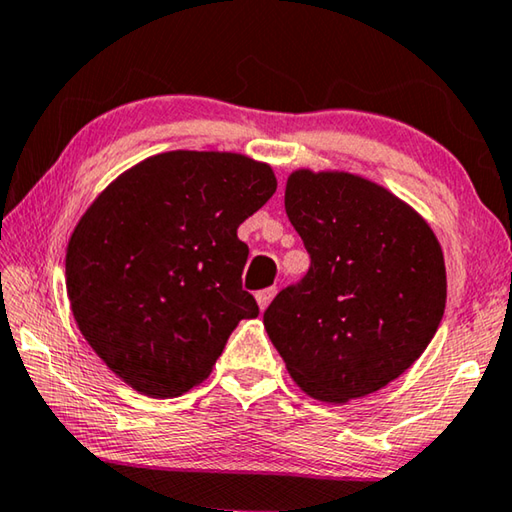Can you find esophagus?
Masks as SVG:
<instances>
[{"mask_svg": "<svg viewBox=\"0 0 512 512\" xmlns=\"http://www.w3.org/2000/svg\"><path fill=\"white\" fill-rule=\"evenodd\" d=\"M275 293H277V289L275 287H268V289H264V291H257L255 293V298H257V305H259V309H266L268 305H271V300L275 298Z\"/></svg>", "mask_w": 512, "mask_h": 512, "instance_id": "esophagus-1", "label": "esophagus"}]
</instances>
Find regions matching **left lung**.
<instances>
[{
    "label": "left lung",
    "instance_id": "left-lung-1",
    "mask_svg": "<svg viewBox=\"0 0 512 512\" xmlns=\"http://www.w3.org/2000/svg\"><path fill=\"white\" fill-rule=\"evenodd\" d=\"M284 207L311 266L268 305V339L314 400L379 391L420 359L443 320V248L418 210L350 171H291Z\"/></svg>",
    "mask_w": 512,
    "mask_h": 512
}]
</instances>
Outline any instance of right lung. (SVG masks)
<instances>
[{
  "label": "right lung",
  "instance_id": "obj_1",
  "mask_svg": "<svg viewBox=\"0 0 512 512\" xmlns=\"http://www.w3.org/2000/svg\"><path fill=\"white\" fill-rule=\"evenodd\" d=\"M271 164L167 151L117 176L76 223L67 296L83 339L133 391L167 400L210 377L232 329L257 318L237 228L275 194Z\"/></svg>",
  "mask_w": 512,
  "mask_h": 512
}]
</instances>
